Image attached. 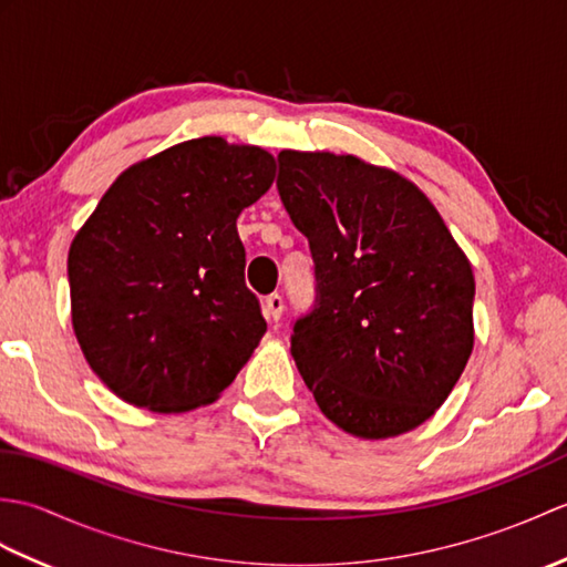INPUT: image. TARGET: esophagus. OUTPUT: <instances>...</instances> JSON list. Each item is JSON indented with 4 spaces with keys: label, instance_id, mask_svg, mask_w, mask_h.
I'll return each instance as SVG.
<instances>
[{
    "label": "esophagus",
    "instance_id": "1",
    "mask_svg": "<svg viewBox=\"0 0 567 567\" xmlns=\"http://www.w3.org/2000/svg\"><path fill=\"white\" fill-rule=\"evenodd\" d=\"M282 311H285V302H282L280 295H270V297L262 299V315H265V319H268L270 323L280 321Z\"/></svg>",
    "mask_w": 567,
    "mask_h": 567
}]
</instances>
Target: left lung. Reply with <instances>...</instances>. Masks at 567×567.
Returning a JSON list of instances; mask_svg holds the SVG:
<instances>
[{
	"mask_svg": "<svg viewBox=\"0 0 567 567\" xmlns=\"http://www.w3.org/2000/svg\"><path fill=\"white\" fill-rule=\"evenodd\" d=\"M277 192L315 258L292 358L323 416L358 439L424 424L473 353L475 277L414 183L355 155L282 151Z\"/></svg>",
	"mask_w": 567,
	"mask_h": 567,
	"instance_id": "8db88e82",
	"label": "left lung"
}]
</instances>
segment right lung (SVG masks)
I'll return each mask as SVG.
<instances>
[{"label":"right lung","instance_id":"obj_1","mask_svg":"<svg viewBox=\"0 0 567 567\" xmlns=\"http://www.w3.org/2000/svg\"><path fill=\"white\" fill-rule=\"evenodd\" d=\"M275 158L221 136L131 165L72 238V329L106 388L151 412L209 404L265 333L236 219Z\"/></svg>","mask_w":567,"mask_h":567}]
</instances>
